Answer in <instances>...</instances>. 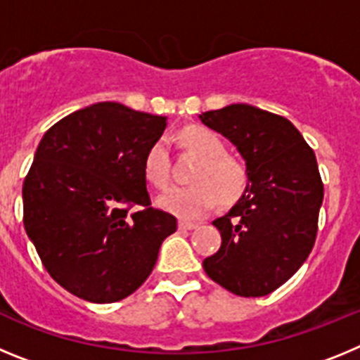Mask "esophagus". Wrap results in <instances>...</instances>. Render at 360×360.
Returning a JSON list of instances; mask_svg holds the SVG:
<instances>
[{
	"label": "esophagus",
	"mask_w": 360,
	"mask_h": 360,
	"mask_svg": "<svg viewBox=\"0 0 360 360\" xmlns=\"http://www.w3.org/2000/svg\"><path fill=\"white\" fill-rule=\"evenodd\" d=\"M196 227H198V225H196L195 221H186V219L178 221V229H180V231H193V229Z\"/></svg>",
	"instance_id": "obj_1"
}]
</instances>
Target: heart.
I'll list each match as a JSON object with an SVG mask.
<instances>
[{
    "instance_id": "1",
    "label": "heart",
    "mask_w": 360,
    "mask_h": 360,
    "mask_svg": "<svg viewBox=\"0 0 360 360\" xmlns=\"http://www.w3.org/2000/svg\"><path fill=\"white\" fill-rule=\"evenodd\" d=\"M180 142L198 155L202 162L195 169L189 187H171L157 198L164 211L184 219L209 214L218 205L240 200L247 187V167L241 160L225 153L224 141L214 131L189 126L180 133ZM169 146L164 139L153 142L144 157V174L148 182L162 189L169 184Z\"/></svg>"
}]
</instances>
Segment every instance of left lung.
<instances>
[{
    "label": "left lung",
    "instance_id": "left-lung-1",
    "mask_svg": "<svg viewBox=\"0 0 360 360\" xmlns=\"http://www.w3.org/2000/svg\"><path fill=\"white\" fill-rule=\"evenodd\" d=\"M198 117L236 146L249 176L236 205L212 221L221 247L203 270L232 294L262 297L288 281L316 243L324 195L316 155L290 120L250 104Z\"/></svg>",
    "mask_w": 360,
    "mask_h": 360
}]
</instances>
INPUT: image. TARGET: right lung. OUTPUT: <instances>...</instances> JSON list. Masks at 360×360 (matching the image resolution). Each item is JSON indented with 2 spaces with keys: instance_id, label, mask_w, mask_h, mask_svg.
<instances>
[{
  "instance_id": "obj_1",
  "label": "right lung",
  "mask_w": 360,
  "mask_h": 360,
  "mask_svg": "<svg viewBox=\"0 0 360 360\" xmlns=\"http://www.w3.org/2000/svg\"><path fill=\"white\" fill-rule=\"evenodd\" d=\"M165 120L97 103L41 139L23 184V224L44 269L70 294L90 303L128 297L176 231L173 214L151 207L144 174Z\"/></svg>"
}]
</instances>
